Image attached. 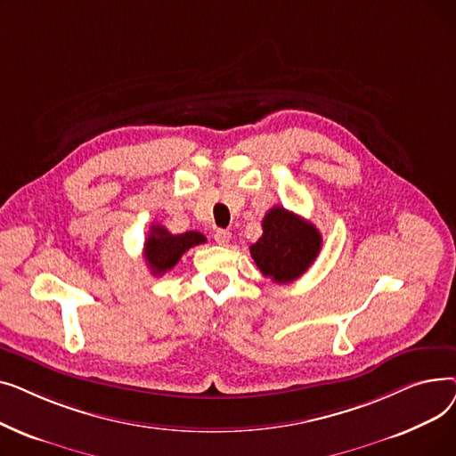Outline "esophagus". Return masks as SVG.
I'll use <instances>...</instances> for the list:
<instances>
[{
	"mask_svg": "<svg viewBox=\"0 0 456 456\" xmlns=\"http://www.w3.org/2000/svg\"><path fill=\"white\" fill-rule=\"evenodd\" d=\"M214 240H216V244L227 246L231 242V232L225 231V229H218V231L214 232Z\"/></svg>",
	"mask_w": 456,
	"mask_h": 456,
	"instance_id": "esophagus-1",
	"label": "esophagus"
}]
</instances>
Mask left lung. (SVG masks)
<instances>
[{"label":"left lung","mask_w":456,"mask_h":456,"mask_svg":"<svg viewBox=\"0 0 456 456\" xmlns=\"http://www.w3.org/2000/svg\"><path fill=\"white\" fill-rule=\"evenodd\" d=\"M322 249V234L301 216L273 207L262 220V236L249 248L258 270L277 284L301 277Z\"/></svg>","instance_id":"left-lung-1"}]
</instances>
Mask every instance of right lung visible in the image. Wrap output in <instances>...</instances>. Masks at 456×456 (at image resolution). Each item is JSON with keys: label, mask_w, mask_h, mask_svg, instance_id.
<instances>
[{"label": "right lung", "mask_w": 456, "mask_h": 456, "mask_svg": "<svg viewBox=\"0 0 456 456\" xmlns=\"http://www.w3.org/2000/svg\"><path fill=\"white\" fill-rule=\"evenodd\" d=\"M200 244H205V236L198 231L172 234L162 225H151L146 246H143V258L153 275H162L172 270L190 248Z\"/></svg>", "instance_id": "obj_1"}]
</instances>
